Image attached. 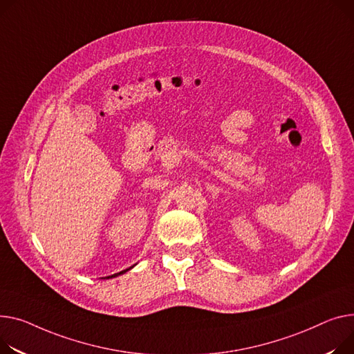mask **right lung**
Masks as SVG:
<instances>
[{
	"label": "right lung",
	"instance_id": "add662e5",
	"mask_svg": "<svg viewBox=\"0 0 354 354\" xmlns=\"http://www.w3.org/2000/svg\"><path fill=\"white\" fill-rule=\"evenodd\" d=\"M133 266H135V265H133ZM133 266H131V268H128V269H125V270H122V272H120V273H115V274H111V276H106V277H101V279H112V277H116V276H120V274H124L125 272L131 270Z\"/></svg>",
	"mask_w": 354,
	"mask_h": 354
}]
</instances>
